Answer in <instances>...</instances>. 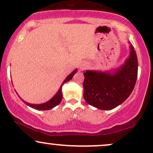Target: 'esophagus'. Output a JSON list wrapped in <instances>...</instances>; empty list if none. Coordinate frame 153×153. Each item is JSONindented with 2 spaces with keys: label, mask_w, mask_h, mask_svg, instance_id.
<instances>
[{
  "label": "esophagus",
  "mask_w": 153,
  "mask_h": 153,
  "mask_svg": "<svg viewBox=\"0 0 153 153\" xmlns=\"http://www.w3.org/2000/svg\"><path fill=\"white\" fill-rule=\"evenodd\" d=\"M85 68H86V65H85V64H82V65H80V70H84Z\"/></svg>",
  "instance_id": "obj_1"
}]
</instances>
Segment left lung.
Here are the masks:
<instances>
[{
	"label": "left lung",
	"instance_id": "left-lung-1",
	"mask_svg": "<svg viewBox=\"0 0 153 153\" xmlns=\"http://www.w3.org/2000/svg\"><path fill=\"white\" fill-rule=\"evenodd\" d=\"M129 58L114 74L91 71L83 73V97L88 104L101 110H110L129 97L138 72L137 57L132 46Z\"/></svg>",
	"mask_w": 153,
	"mask_h": 153
}]
</instances>
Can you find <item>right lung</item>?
<instances>
[{
  "instance_id": "add662e5",
  "label": "right lung",
  "mask_w": 153,
  "mask_h": 153,
  "mask_svg": "<svg viewBox=\"0 0 153 153\" xmlns=\"http://www.w3.org/2000/svg\"><path fill=\"white\" fill-rule=\"evenodd\" d=\"M77 72V69L75 70L74 71L72 72V73L68 75V77H67L65 80L63 81V82L62 83V85H61L60 88H59V91H57V94H55V96H54L53 98H52V99L50 100L49 101H47V102L45 103H42V104H31V103H29L27 102H25L24 101V103H26V105H28V106L32 107L33 108H35V109H37V110H50V109H52V108H54V106H57V105L59 104V103H60L61 100H62V85L64 83H65L66 82L69 81L70 80H71L72 78H73V75H75V73Z\"/></svg>"
}]
</instances>
